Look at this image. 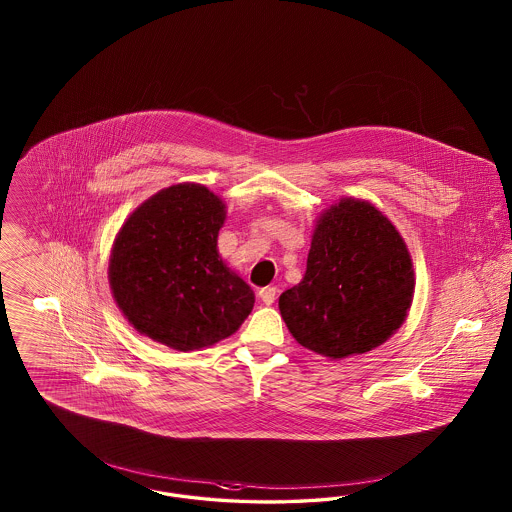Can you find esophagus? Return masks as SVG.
Here are the masks:
<instances>
[{"instance_id":"obj_1","label":"esophagus","mask_w":512,"mask_h":512,"mask_svg":"<svg viewBox=\"0 0 512 512\" xmlns=\"http://www.w3.org/2000/svg\"><path fill=\"white\" fill-rule=\"evenodd\" d=\"M276 288L274 286H267V288H261L259 290V297H261V301L265 303V305H272L274 303V299H276Z\"/></svg>"}]
</instances>
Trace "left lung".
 I'll use <instances>...</instances> for the list:
<instances>
[{
    "label": "left lung",
    "instance_id": "obj_1",
    "mask_svg": "<svg viewBox=\"0 0 512 512\" xmlns=\"http://www.w3.org/2000/svg\"><path fill=\"white\" fill-rule=\"evenodd\" d=\"M413 295V259L393 222L370 201L341 197L320 213L307 270L278 307L299 345L340 361L390 340Z\"/></svg>",
    "mask_w": 512,
    "mask_h": 512
}]
</instances>
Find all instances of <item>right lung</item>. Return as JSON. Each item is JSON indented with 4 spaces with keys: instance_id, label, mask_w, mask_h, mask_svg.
Here are the masks:
<instances>
[{
    "instance_id": "obj_1",
    "label": "right lung",
    "mask_w": 512,
    "mask_h": 512,
    "mask_svg": "<svg viewBox=\"0 0 512 512\" xmlns=\"http://www.w3.org/2000/svg\"><path fill=\"white\" fill-rule=\"evenodd\" d=\"M224 220V201L194 182L151 195L124 220L107 274L136 332L188 353L244 324L255 293L219 255Z\"/></svg>"
}]
</instances>
